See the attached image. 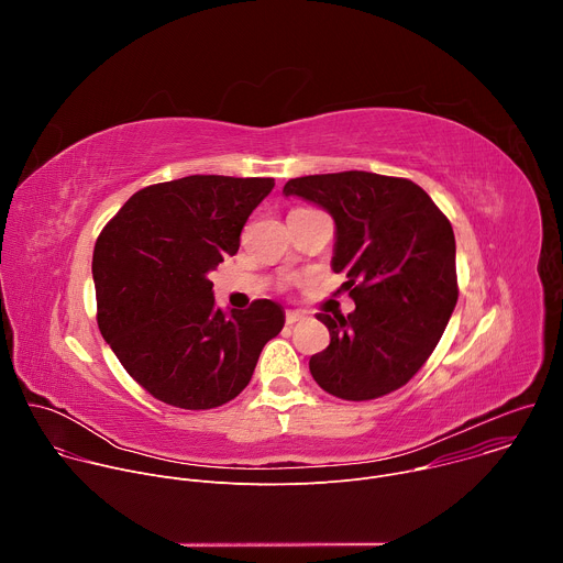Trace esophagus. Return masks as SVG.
I'll return each mask as SVG.
<instances>
[{
  "label": "esophagus",
  "instance_id": "1",
  "mask_svg": "<svg viewBox=\"0 0 563 563\" xmlns=\"http://www.w3.org/2000/svg\"><path fill=\"white\" fill-rule=\"evenodd\" d=\"M302 318H305V313H300V311H287L285 313V323L287 325H296L298 320H302Z\"/></svg>",
  "mask_w": 563,
  "mask_h": 563
}]
</instances>
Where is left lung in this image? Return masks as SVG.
I'll list each match as a JSON object with an SVG mask.
<instances>
[{"instance_id": "obj_1", "label": "left lung", "mask_w": 563, "mask_h": 563, "mask_svg": "<svg viewBox=\"0 0 563 563\" xmlns=\"http://www.w3.org/2000/svg\"><path fill=\"white\" fill-rule=\"evenodd\" d=\"M336 222L332 269L356 309L316 313L330 345L309 358L313 380L345 400L404 387L430 358L454 311L456 245L443 211L412 180L367 172L294 178L283 189Z\"/></svg>"}]
</instances>
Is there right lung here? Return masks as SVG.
<instances>
[{"mask_svg": "<svg viewBox=\"0 0 563 563\" xmlns=\"http://www.w3.org/2000/svg\"><path fill=\"white\" fill-rule=\"evenodd\" d=\"M274 178L187 176L133 194L93 252L98 325L151 396L183 410L224 406L247 387L285 311L261 298L216 307L213 272L240 247Z\"/></svg>", "mask_w": 563, "mask_h": 563, "instance_id": "1", "label": "right lung"}]
</instances>
